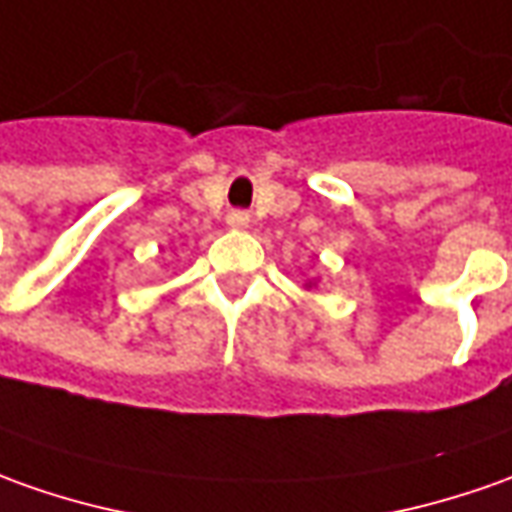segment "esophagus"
Segmentation results:
<instances>
[{"instance_id":"1","label":"esophagus","mask_w":512,"mask_h":512,"mask_svg":"<svg viewBox=\"0 0 512 512\" xmlns=\"http://www.w3.org/2000/svg\"><path fill=\"white\" fill-rule=\"evenodd\" d=\"M246 224H249V215H246V212H241V210H235V212H229V227H246Z\"/></svg>"}]
</instances>
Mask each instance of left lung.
<instances>
[{"label":"left lung","mask_w":512,"mask_h":512,"mask_svg":"<svg viewBox=\"0 0 512 512\" xmlns=\"http://www.w3.org/2000/svg\"><path fill=\"white\" fill-rule=\"evenodd\" d=\"M308 285H311V283H308Z\"/></svg>","instance_id":"obj_1"}]
</instances>
